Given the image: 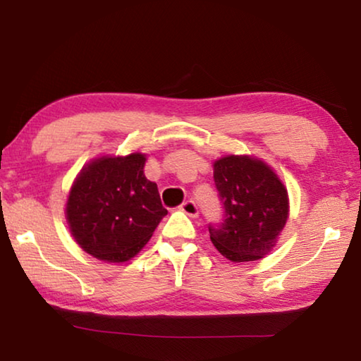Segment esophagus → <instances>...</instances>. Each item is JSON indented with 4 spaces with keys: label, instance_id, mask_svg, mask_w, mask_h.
Here are the masks:
<instances>
[{
    "label": "esophagus",
    "instance_id": "obj_1",
    "mask_svg": "<svg viewBox=\"0 0 361 361\" xmlns=\"http://www.w3.org/2000/svg\"><path fill=\"white\" fill-rule=\"evenodd\" d=\"M181 210L185 212L188 216H191V218H195V216L199 215V209H197V205H195L194 200H186V202L181 205Z\"/></svg>",
    "mask_w": 361,
    "mask_h": 361
}]
</instances>
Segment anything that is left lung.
<instances>
[{
    "label": "left lung",
    "instance_id": "1",
    "mask_svg": "<svg viewBox=\"0 0 361 361\" xmlns=\"http://www.w3.org/2000/svg\"><path fill=\"white\" fill-rule=\"evenodd\" d=\"M213 178L224 219L209 226L212 243L232 262L264 258L290 215L282 180L264 161L247 154L219 157L213 162Z\"/></svg>",
    "mask_w": 361,
    "mask_h": 361
}]
</instances>
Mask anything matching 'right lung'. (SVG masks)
I'll list each match as a JSON object with an SVG mask.
<instances>
[{
    "mask_svg": "<svg viewBox=\"0 0 361 361\" xmlns=\"http://www.w3.org/2000/svg\"><path fill=\"white\" fill-rule=\"evenodd\" d=\"M146 154L102 156L81 169L65 216L84 252L108 262L133 258L167 215L156 183L145 176Z\"/></svg>",
    "mask_w": 361,
    "mask_h": 361,
    "instance_id": "add662e5",
    "label": "right lung"
}]
</instances>
